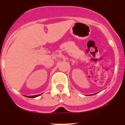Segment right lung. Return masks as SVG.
I'll return each mask as SVG.
<instances>
[{
	"mask_svg": "<svg viewBox=\"0 0 125 125\" xmlns=\"http://www.w3.org/2000/svg\"><path fill=\"white\" fill-rule=\"evenodd\" d=\"M42 94H40V95H31V96H26L27 97H28V98H35V97H37L38 96L41 95Z\"/></svg>",
	"mask_w": 125,
	"mask_h": 125,
	"instance_id": "add662e5",
	"label": "right lung"
}]
</instances>
